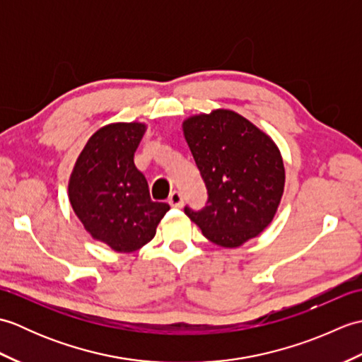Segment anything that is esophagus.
<instances>
[{"label": "esophagus", "instance_id": "esophagus-1", "mask_svg": "<svg viewBox=\"0 0 362 362\" xmlns=\"http://www.w3.org/2000/svg\"><path fill=\"white\" fill-rule=\"evenodd\" d=\"M168 201L171 206H177V209H180V206L183 205V196H182V193H179V191H173Z\"/></svg>", "mask_w": 362, "mask_h": 362}]
</instances>
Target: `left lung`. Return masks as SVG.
I'll use <instances>...</instances> for the list:
<instances>
[{
    "instance_id": "1",
    "label": "left lung",
    "mask_w": 362,
    "mask_h": 362,
    "mask_svg": "<svg viewBox=\"0 0 362 362\" xmlns=\"http://www.w3.org/2000/svg\"><path fill=\"white\" fill-rule=\"evenodd\" d=\"M183 134L209 193L202 210L185 214L222 247H240L271 224L284 189L280 151L264 132L232 110L183 121Z\"/></svg>"
}]
</instances>
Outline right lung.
I'll use <instances>...</instances> for the list:
<instances>
[{
    "instance_id": "right-lung-1",
    "label": "right lung",
    "mask_w": 362,
    "mask_h": 362,
    "mask_svg": "<svg viewBox=\"0 0 362 362\" xmlns=\"http://www.w3.org/2000/svg\"><path fill=\"white\" fill-rule=\"evenodd\" d=\"M144 130L141 122H115L96 130L68 183L76 216L95 240L117 252L148 244L169 210L168 204L151 201L148 180L134 163Z\"/></svg>"
}]
</instances>
